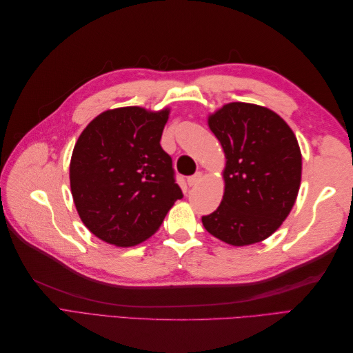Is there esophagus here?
Wrapping results in <instances>:
<instances>
[{"label": "esophagus", "instance_id": "obj_1", "mask_svg": "<svg viewBox=\"0 0 353 353\" xmlns=\"http://www.w3.org/2000/svg\"><path fill=\"white\" fill-rule=\"evenodd\" d=\"M201 178H203L201 172H197V174H194L193 176H188V178H187V183H188L190 187H194V185H197V184L200 183Z\"/></svg>", "mask_w": 353, "mask_h": 353}]
</instances>
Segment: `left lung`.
Returning <instances> with one entry per match:
<instances>
[{"mask_svg":"<svg viewBox=\"0 0 353 353\" xmlns=\"http://www.w3.org/2000/svg\"><path fill=\"white\" fill-rule=\"evenodd\" d=\"M225 154L218 209L203 227L230 245L263 241L281 227L297 199L302 153L292 128L263 105L227 103L208 116Z\"/></svg>","mask_w":353,"mask_h":353,"instance_id":"8db88e82","label":"left lung"}]
</instances>
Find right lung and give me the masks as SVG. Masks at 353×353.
I'll list each match as a JSON object with an SVG mask.
<instances>
[{"label":"right lung","instance_id":"1","mask_svg":"<svg viewBox=\"0 0 353 353\" xmlns=\"http://www.w3.org/2000/svg\"><path fill=\"white\" fill-rule=\"evenodd\" d=\"M169 113L110 109L81 132L70 159V191L83 225L100 240L117 248L145 241L183 197L172 159L160 147Z\"/></svg>","mask_w":353,"mask_h":353}]
</instances>
